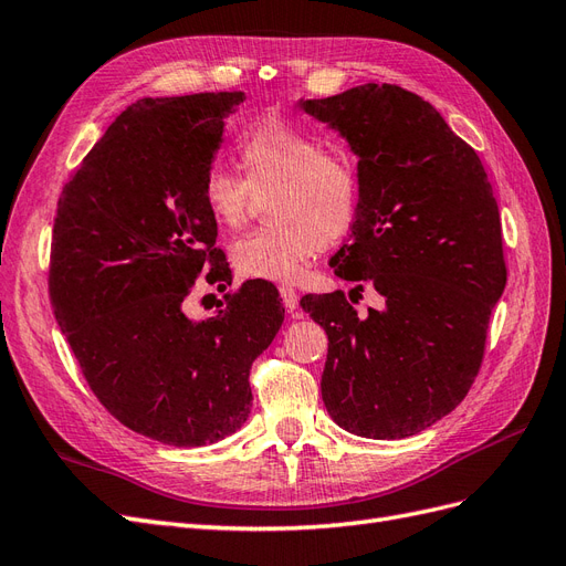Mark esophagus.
<instances>
[{
	"instance_id": "1",
	"label": "esophagus",
	"mask_w": 566,
	"mask_h": 566,
	"mask_svg": "<svg viewBox=\"0 0 566 566\" xmlns=\"http://www.w3.org/2000/svg\"><path fill=\"white\" fill-rule=\"evenodd\" d=\"M281 300H283V304H285V310H287V312H295V310H297V302H300L297 290L283 285V287H281Z\"/></svg>"
}]
</instances>
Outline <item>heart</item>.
<instances>
[{
  "label": "heart",
  "mask_w": 566,
  "mask_h": 566,
  "mask_svg": "<svg viewBox=\"0 0 566 566\" xmlns=\"http://www.w3.org/2000/svg\"><path fill=\"white\" fill-rule=\"evenodd\" d=\"M243 179L221 167L202 179V202L224 229H241L266 202L269 229L238 238L231 262L241 276L297 281L321 248L335 245L356 217L358 179L345 156L323 153L312 134L262 119L238 142Z\"/></svg>",
  "instance_id": "b5f03b06"
}]
</instances>
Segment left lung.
Returning a JSON list of instances; mask_svg holds the SVG:
<instances>
[{
  "instance_id": "1",
  "label": "left lung",
  "mask_w": 566,
  "mask_h": 566,
  "mask_svg": "<svg viewBox=\"0 0 566 566\" xmlns=\"http://www.w3.org/2000/svg\"><path fill=\"white\" fill-rule=\"evenodd\" d=\"M300 111L358 158L349 243L331 260L370 285L380 310L358 316L342 290L302 297L328 335L321 375L331 418L356 437L406 439L449 416L482 366L507 269L484 165L437 108L397 84H361Z\"/></svg>"
}]
</instances>
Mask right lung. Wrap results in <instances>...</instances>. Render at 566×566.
<instances>
[{
  "instance_id": "right-lung-1",
  "label": "right lung",
  "mask_w": 566,
  "mask_h": 566,
  "mask_svg": "<svg viewBox=\"0 0 566 566\" xmlns=\"http://www.w3.org/2000/svg\"><path fill=\"white\" fill-rule=\"evenodd\" d=\"M243 98L136 101L59 198L49 266L56 321L108 413L167 447H208L241 430L252 361L285 316L266 281L243 283L214 318L184 312L208 264V283L231 285L202 179Z\"/></svg>"
}]
</instances>
